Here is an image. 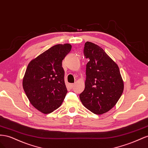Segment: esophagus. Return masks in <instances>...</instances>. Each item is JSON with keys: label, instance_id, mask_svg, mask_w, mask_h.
Masks as SVG:
<instances>
[{"label": "esophagus", "instance_id": "esophagus-1", "mask_svg": "<svg viewBox=\"0 0 148 148\" xmlns=\"http://www.w3.org/2000/svg\"><path fill=\"white\" fill-rule=\"evenodd\" d=\"M69 86H70L71 88H73L74 87V84H69Z\"/></svg>", "mask_w": 148, "mask_h": 148}]
</instances>
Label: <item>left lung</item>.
Segmentation results:
<instances>
[{
    "label": "left lung",
    "instance_id": "obj_1",
    "mask_svg": "<svg viewBox=\"0 0 148 148\" xmlns=\"http://www.w3.org/2000/svg\"><path fill=\"white\" fill-rule=\"evenodd\" d=\"M84 55L86 65L85 88L79 95L82 104L100 115L115 106L123 92L124 84L119 66L100 46L87 41Z\"/></svg>",
    "mask_w": 148,
    "mask_h": 148
}]
</instances>
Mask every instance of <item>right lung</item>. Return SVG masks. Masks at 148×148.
I'll return each instance as SVG.
<instances>
[{
    "instance_id": "right-lung-1",
    "label": "right lung",
    "mask_w": 148,
    "mask_h": 148,
    "mask_svg": "<svg viewBox=\"0 0 148 148\" xmlns=\"http://www.w3.org/2000/svg\"><path fill=\"white\" fill-rule=\"evenodd\" d=\"M70 44L56 45L29 63L23 87L33 107L48 114L61 106L67 92L62 61L71 50Z\"/></svg>"
}]
</instances>
